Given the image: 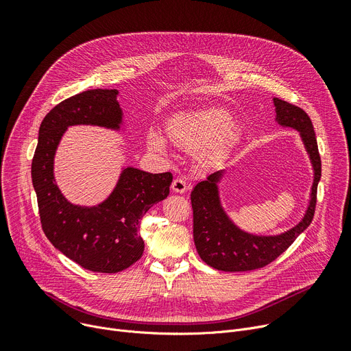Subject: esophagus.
Wrapping results in <instances>:
<instances>
[{
	"instance_id": "esophagus-1",
	"label": "esophagus",
	"mask_w": 351,
	"mask_h": 351,
	"mask_svg": "<svg viewBox=\"0 0 351 351\" xmlns=\"http://www.w3.org/2000/svg\"><path fill=\"white\" fill-rule=\"evenodd\" d=\"M188 189H189V183L185 179H182V178L173 179V182H172V191L173 192L185 193Z\"/></svg>"
}]
</instances>
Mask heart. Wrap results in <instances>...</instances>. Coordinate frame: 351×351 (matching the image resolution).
I'll return each mask as SVG.
<instances>
[{
  "label": "heart",
  "mask_w": 351,
  "mask_h": 351,
  "mask_svg": "<svg viewBox=\"0 0 351 351\" xmlns=\"http://www.w3.org/2000/svg\"><path fill=\"white\" fill-rule=\"evenodd\" d=\"M171 142L188 154H197L205 163H216L222 159L241 136V125L229 110L210 106L172 117L166 126ZM149 147L166 154L168 146L159 132L152 131L147 136Z\"/></svg>",
  "instance_id": "heart-1"
}]
</instances>
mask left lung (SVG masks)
<instances>
[{
  "label": "left lung",
  "mask_w": 351,
  "mask_h": 351,
  "mask_svg": "<svg viewBox=\"0 0 351 351\" xmlns=\"http://www.w3.org/2000/svg\"><path fill=\"white\" fill-rule=\"evenodd\" d=\"M276 122L296 129L313 168V185L307 209L298 225L279 234H254L239 228L226 213L219 193V182L225 171L210 173L191 193L193 209V241L200 259L222 271H247L273 262L311 223L316 209L322 160L315 129L304 110L279 98H273Z\"/></svg>",
  "instance_id": "1"
}]
</instances>
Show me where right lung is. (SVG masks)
Masks as SVG:
<instances>
[{"mask_svg": "<svg viewBox=\"0 0 351 351\" xmlns=\"http://www.w3.org/2000/svg\"><path fill=\"white\" fill-rule=\"evenodd\" d=\"M118 89H89L52 108L40 126L32 159V185L48 241L86 270L118 273L141 259L143 215L168 197L172 173L122 168L114 191L94 206L71 204L53 176V159L69 126L92 125L121 131L123 112Z\"/></svg>", "mask_w": 351, "mask_h": 351, "instance_id": "right-lung-1", "label": "right lung"}]
</instances>
